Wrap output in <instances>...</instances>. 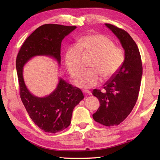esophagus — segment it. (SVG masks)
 <instances>
[{"mask_svg":"<svg viewBox=\"0 0 160 160\" xmlns=\"http://www.w3.org/2000/svg\"><path fill=\"white\" fill-rule=\"evenodd\" d=\"M83 93H84L85 94H87V95H91V91H88V90H83Z\"/></svg>","mask_w":160,"mask_h":160,"instance_id":"1","label":"esophagus"}]
</instances>
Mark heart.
<instances>
[{
    "mask_svg": "<svg viewBox=\"0 0 160 160\" xmlns=\"http://www.w3.org/2000/svg\"><path fill=\"white\" fill-rule=\"evenodd\" d=\"M82 52L96 56L91 65V70L84 71L75 82L82 89H91L97 86L104 79L113 77L120 70L124 60L122 49L115 46L114 42L102 34H90L82 37L78 45L70 47L65 54V62L69 73L76 77L82 69Z\"/></svg>",
    "mask_w": 160,
    "mask_h": 160,
    "instance_id": "b5f03b06",
    "label": "heart"
}]
</instances>
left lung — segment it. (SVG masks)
I'll return each mask as SVG.
<instances>
[{
    "label": "left lung",
    "instance_id": "obj_1",
    "mask_svg": "<svg viewBox=\"0 0 160 160\" xmlns=\"http://www.w3.org/2000/svg\"><path fill=\"white\" fill-rule=\"evenodd\" d=\"M120 40L125 58L118 72L104 84V92L93 89L100 107L93 114V120L107 127L120 124L131 113L140 91L142 76L141 56L136 43L125 30L105 24Z\"/></svg>",
    "mask_w": 160,
    "mask_h": 160
}]
</instances>
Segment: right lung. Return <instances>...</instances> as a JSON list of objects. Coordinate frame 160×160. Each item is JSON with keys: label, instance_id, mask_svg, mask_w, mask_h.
Masks as SVG:
<instances>
[{"label": "right lung", "instance_id": "right-lung-1", "mask_svg": "<svg viewBox=\"0 0 160 160\" xmlns=\"http://www.w3.org/2000/svg\"><path fill=\"white\" fill-rule=\"evenodd\" d=\"M76 28V26L57 24L40 26L25 40L16 57L20 98L32 121L47 132L56 133L69 127L73 108L84 99V95L79 88L60 78L56 89L49 96H34L25 86L22 69L36 56H52L60 64L62 40Z\"/></svg>", "mask_w": 160, "mask_h": 160}]
</instances>
